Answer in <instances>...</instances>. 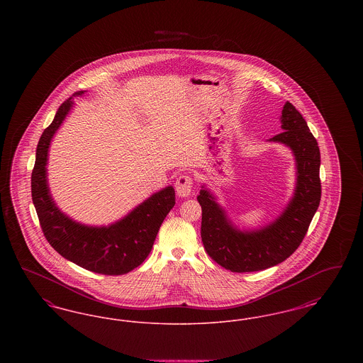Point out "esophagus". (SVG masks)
I'll list each match as a JSON object with an SVG mask.
<instances>
[{
	"mask_svg": "<svg viewBox=\"0 0 363 363\" xmlns=\"http://www.w3.org/2000/svg\"><path fill=\"white\" fill-rule=\"evenodd\" d=\"M175 190L179 197H189L193 190V179L185 174L179 175L175 181Z\"/></svg>",
	"mask_w": 363,
	"mask_h": 363,
	"instance_id": "34e87169",
	"label": "esophagus"
}]
</instances>
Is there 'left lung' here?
I'll list each match as a JSON object with an SVG mask.
<instances>
[{
    "label": "left lung",
    "instance_id": "1",
    "mask_svg": "<svg viewBox=\"0 0 363 363\" xmlns=\"http://www.w3.org/2000/svg\"><path fill=\"white\" fill-rule=\"evenodd\" d=\"M283 132L268 141L293 152L296 182L283 212L268 225L241 230L227 216L211 190L201 185L197 200L203 209L201 240L208 256L231 272H255L289 259L305 238L320 206V148L302 114L290 102L281 110Z\"/></svg>",
    "mask_w": 363,
    "mask_h": 363
}]
</instances>
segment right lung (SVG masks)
<instances>
[{
  "instance_id": "right-lung-1",
  "label": "right lung",
  "mask_w": 363,
  "mask_h": 363,
  "mask_svg": "<svg viewBox=\"0 0 363 363\" xmlns=\"http://www.w3.org/2000/svg\"><path fill=\"white\" fill-rule=\"evenodd\" d=\"M84 92H76L60 106L39 138L31 175L33 203L46 240L64 259L95 274L123 275L148 257L160 225L175 204V191L173 186L156 191L108 225H83L57 207L48 182L49 148L74 104L73 98Z\"/></svg>"
}]
</instances>
